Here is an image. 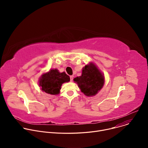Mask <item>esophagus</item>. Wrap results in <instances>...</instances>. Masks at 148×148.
Returning a JSON list of instances; mask_svg holds the SVG:
<instances>
[{"label": "esophagus", "mask_w": 148, "mask_h": 148, "mask_svg": "<svg viewBox=\"0 0 148 148\" xmlns=\"http://www.w3.org/2000/svg\"><path fill=\"white\" fill-rule=\"evenodd\" d=\"M70 77V81H71V82H72V81H73V76L71 75Z\"/></svg>", "instance_id": "obj_1"}]
</instances>
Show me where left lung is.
I'll return each instance as SVG.
<instances>
[{
	"label": "left lung",
	"instance_id": "1",
	"mask_svg": "<svg viewBox=\"0 0 148 148\" xmlns=\"http://www.w3.org/2000/svg\"><path fill=\"white\" fill-rule=\"evenodd\" d=\"M81 91L87 97H92L98 93L105 83L103 73L92 62L82 68L81 76L74 78Z\"/></svg>",
	"mask_w": 148,
	"mask_h": 148
}]
</instances>
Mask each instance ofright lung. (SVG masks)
I'll use <instances>...</instances> for the list:
<instances>
[{
  "label": "right lung",
  "mask_w": 148,
  "mask_h": 148,
  "mask_svg": "<svg viewBox=\"0 0 148 148\" xmlns=\"http://www.w3.org/2000/svg\"><path fill=\"white\" fill-rule=\"evenodd\" d=\"M70 81V77L65 72L60 73L56 69H50L49 71L41 75L38 85L42 91L51 95H58L62 84Z\"/></svg>",
  "instance_id": "1"
}]
</instances>
